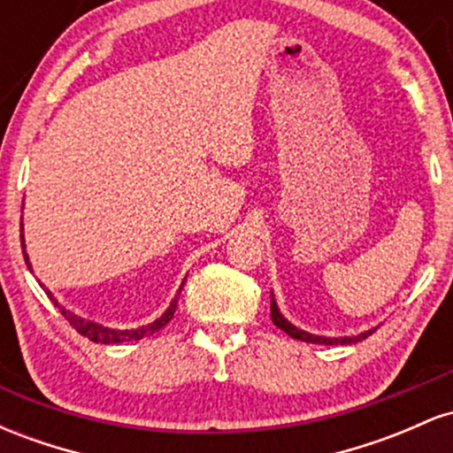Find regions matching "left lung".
<instances>
[{
    "label": "left lung",
    "instance_id": "8db88e82",
    "mask_svg": "<svg viewBox=\"0 0 453 453\" xmlns=\"http://www.w3.org/2000/svg\"><path fill=\"white\" fill-rule=\"evenodd\" d=\"M270 317H273L274 326L280 327V330H283L285 334L292 336V339L304 341V342H319V345H339V342H356V341L366 339L368 334H372V332H375V330H368V332H364V334L357 336V339H326V336H313V334H309V332L298 330V327H294L292 324H289V321L279 313L277 303H274V300H270Z\"/></svg>",
    "mask_w": 453,
    "mask_h": 453
}]
</instances>
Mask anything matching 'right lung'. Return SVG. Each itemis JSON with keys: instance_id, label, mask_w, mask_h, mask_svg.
<instances>
[{"instance_id": "right-lung-1", "label": "right lung", "mask_w": 453, "mask_h": 453, "mask_svg": "<svg viewBox=\"0 0 453 453\" xmlns=\"http://www.w3.org/2000/svg\"><path fill=\"white\" fill-rule=\"evenodd\" d=\"M20 238H23V236H20ZM20 247H25L23 241H20ZM23 253H25V249H23ZM25 262H27V253H25ZM180 289H183V288H180ZM46 294L50 296V292H46ZM179 296H180V292L176 294V298L173 300V304H170V309L165 311V313L161 315L159 319H155L153 324H149V326L136 327V330H111V327H102V326L93 324V321H85V319H81V317L72 315L70 311H65L64 306H59L57 303H55V306H59L61 315L65 317V321H70V326L74 327L78 334L87 336V339L93 341V342H104V345H111V342L138 341V339H142V336L155 334V332L161 330V327L168 324V321L173 319V315L176 313V303H179ZM50 300H53V296H50Z\"/></svg>"}]
</instances>
